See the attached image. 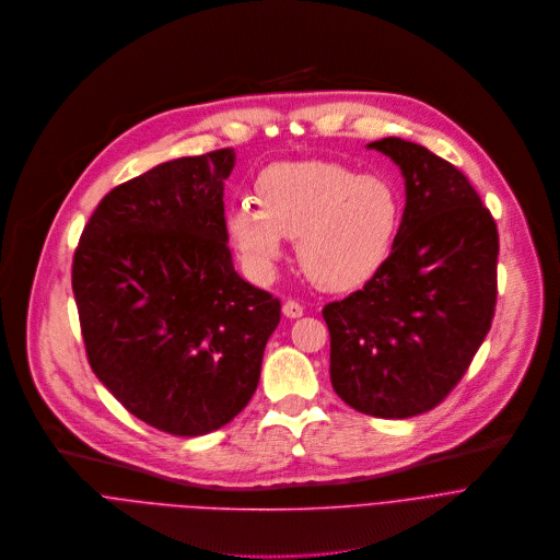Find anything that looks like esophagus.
Here are the masks:
<instances>
[{"mask_svg": "<svg viewBox=\"0 0 560 560\" xmlns=\"http://www.w3.org/2000/svg\"><path fill=\"white\" fill-rule=\"evenodd\" d=\"M282 313H284L287 317H302V315H304V306H302L300 302H295V300H287V302L282 304Z\"/></svg>", "mask_w": 560, "mask_h": 560, "instance_id": "esophagus-1", "label": "esophagus"}]
</instances>
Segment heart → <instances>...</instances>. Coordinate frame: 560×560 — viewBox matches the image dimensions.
<instances>
[{"mask_svg":"<svg viewBox=\"0 0 560 560\" xmlns=\"http://www.w3.org/2000/svg\"><path fill=\"white\" fill-rule=\"evenodd\" d=\"M255 207L241 200L225 225L247 267L267 276L298 241L302 271L322 289L349 291L369 282L388 260L404 202L395 183L332 161H280L254 185Z\"/></svg>","mask_w":560,"mask_h":560,"instance_id":"1","label":"heart"}]
</instances>
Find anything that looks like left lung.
<instances>
[{
	"label": "left lung",
	"instance_id": "left-lung-1",
	"mask_svg": "<svg viewBox=\"0 0 560 560\" xmlns=\"http://www.w3.org/2000/svg\"><path fill=\"white\" fill-rule=\"evenodd\" d=\"M369 148L406 178V207L386 265L322 308L330 384L351 408L406 419L439 406L490 330L499 232L470 180L423 145L388 137Z\"/></svg>",
	"mask_w": 560,
	"mask_h": 560
}]
</instances>
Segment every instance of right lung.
Instances as JSON below:
<instances>
[{"mask_svg": "<svg viewBox=\"0 0 560 560\" xmlns=\"http://www.w3.org/2000/svg\"><path fill=\"white\" fill-rule=\"evenodd\" d=\"M232 148L161 163L92 211L72 258L88 362L126 410L176 436L230 423L258 388L280 300L228 247Z\"/></svg>", "mask_w": 560, "mask_h": 560, "instance_id": "1", "label": "right lung"}]
</instances>
